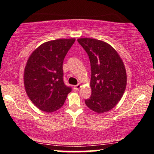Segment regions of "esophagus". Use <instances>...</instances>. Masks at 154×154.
Instances as JSON below:
<instances>
[{
	"mask_svg": "<svg viewBox=\"0 0 154 154\" xmlns=\"http://www.w3.org/2000/svg\"><path fill=\"white\" fill-rule=\"evenodd\" d=\"M81 87H82V85H81L80 84H78L77 85L74 86V90H75V91H78V90Z\"/></svg>",
	"mask_w": 154,
	"mask_h": 154,
	"instance_id": "34e87169",
	"label": "esophagus"
}]
</instances>
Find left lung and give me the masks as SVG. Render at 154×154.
Here are the masks:
<instances>
[{"instance_id":"obj_1","label":"left lung","mask_w":154,"mask_h":154,"mask_svg":"<svg viewBox=\"0 0 154 154\" xmlns=\"http://www.w3.org/2000/svg\"><path fill=\"white\" fill-rule=\"evenodd\" d=\"M91 66L92 94L86 106L98 114L113 109L121 100L127 85V74L122 59L111 45L93 38H79Z\"/></svg>"}]
</instances>
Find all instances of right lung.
<instances>
[{
    "label": "right lung",
    "mask_w": 154,
    "mask_h": 154,
    "mask_svg": "<svg viewBox=\"0 0 154 154\" xmlns=\"http://www.w3.org/2000/svg\"><path fill=\"white\" fill-rule=\"evenodd\" d=\"M75 38L45 42L32 53L24 72V84L33 104L48 113L59 109L72 88L63 80V61Z\"/></svg>",
    "instance_id": "obj_1"
}]
</instances>
